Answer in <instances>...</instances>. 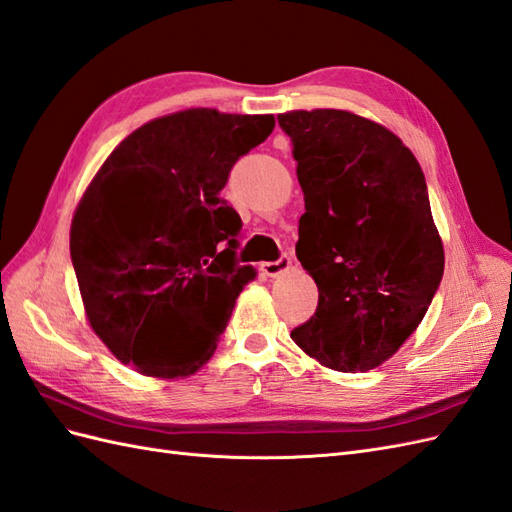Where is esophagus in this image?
I'll use <instances>...</instances> for the list:
<instances>
[{"mask_svg": "<svg viewBox=\"0 0 512 512\" xmlns=\"http://www.w3.org/2000/svg\"><path fill=\"white\" fill-rule=\"evenodd\" d=\"M290 265H293V262H290V258L282 256L280 260H275V262H262L260 271L265 273L267 278H278V275H282V273H286L290 269Z\"/></svg>", "mask_w": 512, "mask_h": 512, "instance_id": "1", "label": "esophagus"}]
</instances>
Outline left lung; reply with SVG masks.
Returning a JSON list of instances; mask_svg holds the SVG:
<instances>
[{"label": "left lung", "instance_id": "left-lung-1", "mask_svg": "<svg viewBox=\"0 0 512 512\" xmlns=\"http://www.w3.org/2000/svg\"><path fill=\"white\" fill-rule=\"evenodd\" d=\"M306 202L297 260L319 288L290 338L340 372L381 366L418 329L444 275L418 159L383 124L347 109L278 116Z\"/></svg>", "mask_w": 512, "mask_h": 512}]
</instances>
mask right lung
Segmentation results:
<instances>
[{
	"label": "right lung",
	"mask_w": 512,
	"mask_h": 512,
	"mask_svg": "<svg viewBox=\"0 0 512 512\" xmlns=\"http://www.w3.org/2000/svg\"><path fill=\"white\" fill-rule=\"evenodd\" d=\"M271 114L191 107L142 124L81 196L71 258L86 319L122 364L185 379L213 357L256 269L237 265L230 168L265 142Z\"/></svg>",
	"instance_id": "1"
}]
</instances>
